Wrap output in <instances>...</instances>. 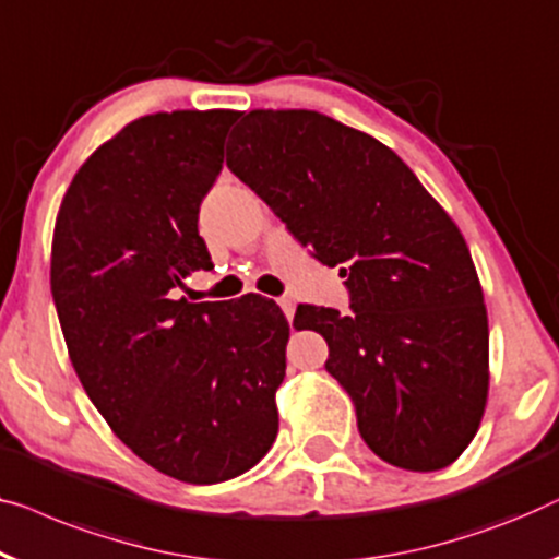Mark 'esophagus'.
Segmentation results:
<instances>
[{
  "label": "esophagus",
  "instance_id": "34e87169",
  "mask_svg": "<svg viewBox=\"0 0 559 559\" xmlns=\"http://www.w3.org/2000/svg\"><path fill=\"white\" fill-rule=\"evenodd\" d=\"M277 305L282 307V312H285L287 320L295 318V302H293V299H289V297H280Z\"/></svg>",
  "mask_w": 559,
  "mask_h": 559
}]
</instances>
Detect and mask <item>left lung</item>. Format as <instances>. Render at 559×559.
Here are the masks:
<instances>
[{
  "label": "left lung",
  "instance_id": "left-lung-1",
  "mask_svg": "<svg viewBox=\"0 0 559 559\" xmlns=\"http://www.w3.org/2000/svg\"><path fill=\"white\" fill-rule=\"evenodd\" d=\"M226 166L347 277L350 314L299 305L295 325L328 340L362 441L408 472L456 461L487 406L489 325L451 216L388 145L314 110L247 112Z\"/></svg>",
  "mask_w": 559,
  "mask_h": 559
}]
</instances>
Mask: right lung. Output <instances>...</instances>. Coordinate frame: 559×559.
<instances>
[{"instance_id":"obj_1","label":"right lung","mask_w":559,"mask_h":559,"mask_svg":"<svg viewBox=\"0 0 559 559\" xmlns=\"http://www.w3.org/2000/svg\"><path fill=\"white\" fill-rule=\"evenodd\" d=\"M234 110L143 116L103 143L64 193L50 285L72 368L112 433L160 474L219 484L277 439L289 322L272 299H176L214 270L199 206Z\"/></svg>"}]
</instances>
